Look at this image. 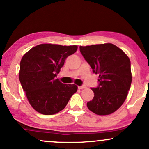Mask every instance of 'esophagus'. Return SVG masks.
<instances>
[{"label":"esophagus","mask_w":149,"mask_h":149,"mask_svg":"<svg viewBox=\"0 0 149 149\" xmlns=\"http://www.w3.org/2000/svg\"><path fill=\"white\" fill-rule=\"evenodd\" d=\"M78 88H79L80 90H82V89L86 88V86H85V85H81V86H78Z\"/></svg>","instance_id":"34e87169"}]
</instances>
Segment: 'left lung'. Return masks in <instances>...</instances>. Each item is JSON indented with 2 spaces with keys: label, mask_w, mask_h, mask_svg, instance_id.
I'll use <instances>...</instances> for the list:
<instances>
[{
  "label": "left lung",
  "mask_w": 149,
  "mask_h": 149,
  "mask_svg": "<svg viewBox=\"0 0 149 149\" xmlns=\"http://www.w3.org/2000/svg\"><path fill=\"white\" fill-rule=\"evenodd\" d=\"M80 51L92 71L99 74V85L92 88L95 96L87 103L100 116L115 112L124 103L132 83L130 60L111 43L80 46Z\"/></svg>",
  "instance_id": "obj_1"
}]
</instances>
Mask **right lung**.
Returning a JSON list of instances; mask_svg holds the SVG:
<instances>
[{"mask_svg": "<svg viewBox=\"0 0 149 149\" xmlns=\"http://www.w3.org/2000/svg\"><path fill=\"white\" fill-rule=\"evenodd\" d=\"M78 46L40 44L29 50L20 61L19 81L31 107L44 115L64 109L76 92L75 84H64L56 78L66 59Z\"/></svg>", "mask_w": 149, "mask_h": 149, "instance_id": "right-lung-1", "label": "right lung"}]
</instances>
